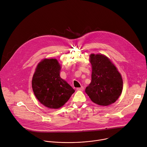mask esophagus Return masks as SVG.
Returning a JSON list of instances; mask_svg holds the SVG:
<instances>
[{
	"label": "esophagus",
	"mask_w": 147,
	"mask_h": 147,
	"mask_svg": "<svg viewBox=\"0 0 147 147\" xmlns=\"http://www.w3.org/2000/svg\"><path fill=\"white\" fill-rule=\"evenodd\" d=\"M77 91H83L84 90V87H81L80 88H77Z\"/></svg>",
	"instance_id": "obj_1"
}]
</instances>
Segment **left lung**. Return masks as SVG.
Listing matches in <instances>:
<instances>
[{
	"instance_id": "8db88e82",
	"label": "left lung",
	"mask_w": 147,
	"mask_h": 147,
	"mask_svg": "<svg viewBox=\"0 0 147 147\" xmlns=\"http://www.w3.org/2000/svg\"><path fill=\"white\" fill-rule=\"evenodd\" d=\"M90 63L91 82L85 91L95 103L108 106L115 102L121 94V76L112 61L103 55L91 54Z\"/></svg>"
}]
</instances>
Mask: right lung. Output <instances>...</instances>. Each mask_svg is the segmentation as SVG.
<instances>
[{"mask_svg":"<svg viewBox=\"0 0 147 147\" xmlns=\"http://www.w3.org/2000/svg\"><path fill=\"white\" fill-rule=\"evenodd\" d=\"M60 68L56 59H44L38 64L32 80L36 98L45 107L51 109L63 106L75 91L60 77Z\"/></svg>","mask_w":147,"mask_h":147,"instance_id":"right-lung-1","label":"right lung"}]
</instances>
